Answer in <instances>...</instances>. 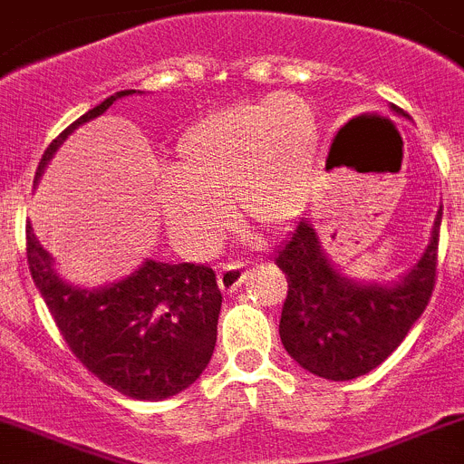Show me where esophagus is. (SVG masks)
I'll return each mask as SVG.
<instances>
[{
    "instance_id": "esophagus-1",
    "label": "esophagus",
    "mask_w": 464,
    "mask_h": 464,
    "mask_svg": "<svg viewBox=\"0 0 464 464\" xmlns=\"http://www.w3.org/2000/svg\"><path fill=\"white\" fill-rule=\"evenodd\" d=\"M246 278V265L244 262H225L218 271V285L225 295H232L241 287Z\"/></svg>"
}]
</instances>
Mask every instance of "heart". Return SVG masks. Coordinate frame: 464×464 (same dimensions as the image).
Returning <instances> with one entry per match:
<instances>
[{
	"instance_id": "1",
	"label": "heart",
	"mask_w": 464,
	"mask_h": 464,
	"mask_svg": "<svg viewBox=\"0 0 464 464\" xmlns=\"http://www.w3.org/2000/svg\"><path fill=\"white\" fill-rule=\"evenodd\" d=\"M320 124L308 103L280 93L218 110L190 126L160 193V214L177 244L209 253L232 220L278 232L310 198Z\"/></svg>"
}]
</instances>
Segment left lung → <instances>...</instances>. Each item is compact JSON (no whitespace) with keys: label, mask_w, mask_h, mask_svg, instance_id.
<instances>
[{"label":"left lung","mask_w":464,"mask_h":464,"mask_svg":"<svg viewBox=\"0 0 464 464\" xmlns=\"http://www.w3.org/2000/svg\"><path fill=\"white\" fill-rule=\"evenodd\" d=\"M401 117L405 110L391 105ZM441 209L430 244L398 283H354L326 257L308 218L283 241L276 265L287 276L280 340L287 354L317 377L347 382L371 372L396 350L432 296Z\"/></svg>","instance_id":"1"}]
</instances>
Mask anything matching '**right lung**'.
I'll return each mask as SVG.
<instances>
[{"label":"right lung","mask_w":464,"mask_h":464,"mask_svg":"<svg viewBox=\"0 0 464 464\" xmlns=\"http://www.w3.org/2000/svg\"><path fill=\"white\" fill-rule=\"evenodd\" d=\"M133 93L135 89L112 93L62 130L38 163L36 181L78 126ZM27 262L66 345L89 372L119 393L165 401L188 389L209 363L223 304L211 266L147 260L129 278L93 290L78 287L54 271L53 257L29 223Z\"/></svg>","instance_id":"1"}]
</instances>
